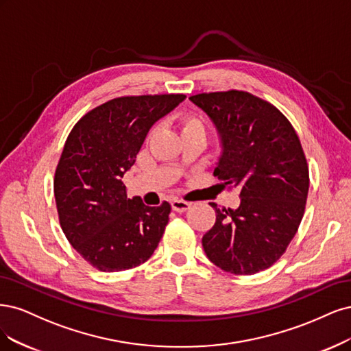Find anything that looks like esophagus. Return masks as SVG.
<instances>
[{
	"mask_svg": "<svg viewBox=\"0 0 351 351\" xmlns=\"http://www.w3.org/2000/svg\"><path fill=\"white\" fill-rule=\"evenodd\" d=\"M171 204H172L173 211H176V213H185L191 207V202H186L184 199H172Z\"/></svg>",
	"mask_w": 351,
	"mask_h": 351,
	"instance_id": "34e87169",
	"label": "esophagus"
}]
</instances>
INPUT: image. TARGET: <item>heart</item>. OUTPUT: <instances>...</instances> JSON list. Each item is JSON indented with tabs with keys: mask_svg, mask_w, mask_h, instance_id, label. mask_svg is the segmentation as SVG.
I'll use <instances>...</instances> for the list:
<instances>
[{
	"mask_svg": "<svg viewBox=\"0 0 351 351\" xmlns=\"http://www.w3.org/2000/svg\"><path fill=\"white\" fill-rule=\"evenodd\" d=\"M180 130L184 134H206V123L201 117L188 114L180 118Z\"/></svg>",
	"mask_w": 351,
	"mask_h": 351,
	"instance_id": "1",
	"label": "heart"
}]
</instances>
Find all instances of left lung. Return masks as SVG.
Segmentation results:
<instances>
[{
  "mask_svg": "<svg viewBox=\"0 0 351 351\" xmlns=\"http://www.w3.org/2000/svg\"><path fill=\"white\" fill-rule=\"evenodd\" d=\"M214 121L223 154L214 171L224 188L239 189L236 210L217 208L202 236L210 261L226 273L251 276L286 252L302 221L309 167L290 121L269 101L243 90L189 97Z\"/></svg>",
  "mask_w": 351,
  "mask_h": 351,
  "instance_id": "1",
  "label": "left lung"
}]
</instances>
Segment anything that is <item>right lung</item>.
Returning a JSON list of instances; mask_svg holds the SVG:
<instances>
[{"instance_id": "obj_1", "label": "right lung", "mask_w": 351, "mask_h": 351, "mask_svg": "<svg viewBox=\"0 0 351 351\" xmlns=\"http://www.w3.org/2000/svg\"><path fill=\"white\" fill-rule=\"evenodd\" d=\"M185 95L121 96L77 121L55 169L61 229L87 264L105 273L144 264L159 245L171 204L128 198L122 176L134 165L153 123Z\"/></svg>"}]
</instances>
